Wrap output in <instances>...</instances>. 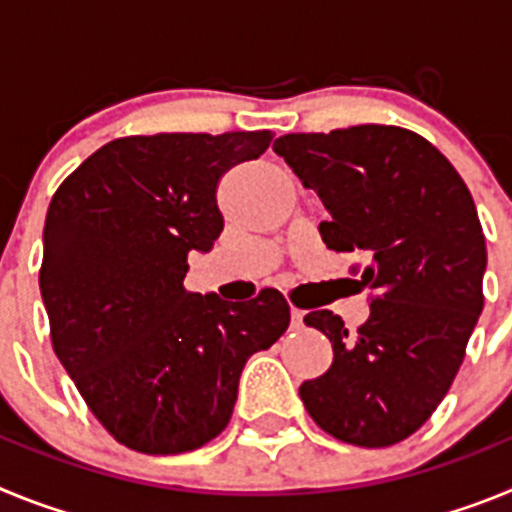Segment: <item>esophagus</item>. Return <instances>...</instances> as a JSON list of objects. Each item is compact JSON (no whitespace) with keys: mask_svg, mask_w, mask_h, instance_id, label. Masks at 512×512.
I'll return each mask as SVG.
<instances>
[{"mask_svg":"<svg viewBox=\"0 0 512 512\" xmlns=\"http://www.w3.org/2000/svg\"><path fill=\"white\" fill-rule=\"evenodd\" d=\"M305 325V312L292 307V328H302Z\"/></svg>","mask_w":512,"mask_h":512,"instance_id":"34e87169","label":"esophagus"}]
</instances>
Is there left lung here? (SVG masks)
I'll return each instance as SVG.
<instances>
[{"label": "left lung", "mask_w": 512, "mask_h": 512, "mask_svg": "<svg viewBox=\"0 0 512 512\" xmlns=\"http://www.w3.org/2000/svg\"><path fill=\"white\" fill-rule=\"evenodd\" d=\"M274 153L330 212L325 246L369 256L372 312L356 333L330 310L305 315L333 343L328 372L300 387L307 413L343 443L405 441L449 392L485 305L472 194L433 143L395 125L289 133Z\"/></svg>", "instance_id": "8db88e82"}]
</instances>
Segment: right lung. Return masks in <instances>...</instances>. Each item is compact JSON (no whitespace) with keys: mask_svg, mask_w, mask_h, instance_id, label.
I'll return each instance as SVG.
<instances>
[{"mask_svg":"<svg viewBox=\"0 0 512 512\" xmlns=\"http://www.w3.org/2000/svg\"><path fill=\"white\" fill-rule=\"evenodd\" d=\"M271 130L128 135L63 179L43 230L53 351L115 441L194 451L225 431L243 366L289 325L277 289L248 302L184 289L187 256L223 233L217 184Z\"/></svg>","mask_w":512,"mask_h":512,"instance_id":"add662e5","label":"right lung"}]
</instances>
